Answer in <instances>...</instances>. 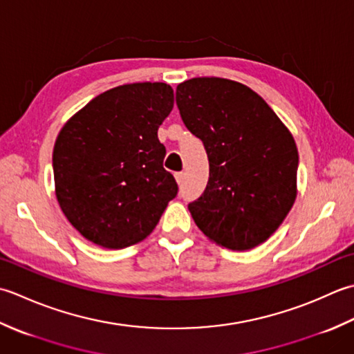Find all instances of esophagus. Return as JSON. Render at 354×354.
Here are the masks:
<instances>
[{
    "label": "esophagus",
    "mask_w": 354,
    "mask_h": 354,
    "mask_svg": "<svg viewBox=\"0 0 354 354\" xmlns=\"http://www.w3.org/2000/svg\"><path fill=\"white\" fill-rule=\"evenodd\" d=\"M183 178H185V174H183V172H176V180H177V183H178V185H182V183H183Z\"/></svg>",
    "instance_id": "obj_1"
}]
</instances>
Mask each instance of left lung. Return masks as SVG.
Here are the masks:
<instances>
[{
  "label": "left lung",
  "mask_w": 354,
  "mask_h": 354,
  "mask_svg": "<svg viewBox=\"0 0 354 354\" xmlns=\"http://www.w3.org/2000/svg\"><path fill=\"white\" fill-rule=\"evenodd\" d=\"M177 105L209 158L203 196L187 206L194 221L221 248L259 246L297 200L298 148L292 133L258 93L225 77L178 84Z\"/></svg>",
  "instance_id": "obj_1"
}]
</instances>
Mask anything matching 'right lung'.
<instances>
[{
	"label": "right lung",
	"mask_w": 354,
	"mask_h": 354,
	"mask_svg": "<svg viewBox=\"0 0 354 354\" xmlns=\"http://www.w3.org/2000/svg\"><path fill=\"white\" fill-rule=\"evenodd\" d=\"M172 106L168 84H125L100 93L61 128L55 194L85 240L104 249L133 246L153 232L177 196L157 137Z\"/></svg>",
	"instance_id": "right-lung-1"
}]
</instances>
